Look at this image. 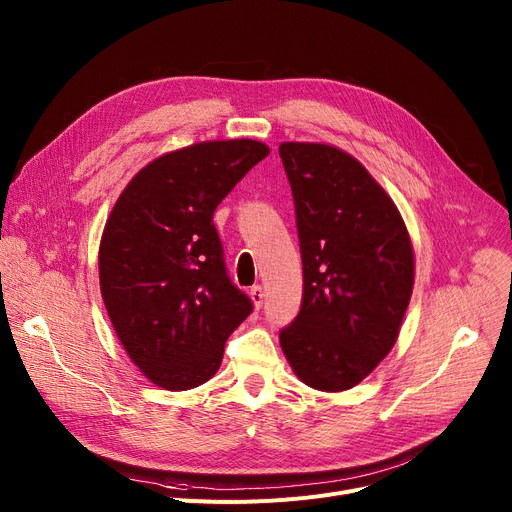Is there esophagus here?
<instances>
[{"label": "esophagus", "mask_w": 512, "mask_h": 512, "mask_svg": "<svg viewBox=\"0 0 512 512\" xmlns=\"http://www.w3.org/2000/svg\"><path fill=\"white\" fill-rule=\"evenodd\" d=\"M250 299L254 302V308H256V310H260V308H262V302H264V291H262V287H260V285H254V287L250 289Z\"/></svg>", "instance_id": "1"}]
</instances>
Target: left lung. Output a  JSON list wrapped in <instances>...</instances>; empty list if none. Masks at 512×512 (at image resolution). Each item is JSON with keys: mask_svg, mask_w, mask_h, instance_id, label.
<instances>
[{"mask_svg": "<svg viewBox=\"0 0 512 512\" xmlns=\"http://www.w3.org/2000/svg\"><path fill=\"white\" fill-rule=\"evenodd\" d=\"M304 297L281 347L304 384L339 393L393 349L413 291V248L395 202L345 150L283 142Z\"/></svg>", "mask_w": 512, "mask_h": 512, "instance_id": "1", "label": "left lung"}]
</instances>
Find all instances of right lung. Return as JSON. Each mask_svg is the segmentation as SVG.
<instances>
[{
    "mask_svg": "<svg viewBox=\"0 0 512 512\" xmlns=\"http://www.w3.org/2000/svg\"><path fill=\"white\" fill-rule=\"evenodd\" d=\"M268 153L248 138L173 150L132 177L105 223L99 281L109 320L161 388L213 378L225 341L254 310L227 275L213 213Z\"/></svg>",
    "mask_w": 512,
    "mask_h": 512,
    "instance_id": "1",
    "label": "right lung"
}]
</instances>
